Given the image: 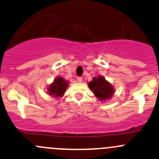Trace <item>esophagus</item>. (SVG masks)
<instances>
[{
	"instance_id": "1",
	"label": "esophagus",
	"mask_w": 159,
	"mask_h": 159,
	"mask_svg": "<svg viewBox=\"0 0 159 159\" xmlns=\"http://www.w3.org/2000/svg\"><path fill=\"white\" fill-rule=\"evenodd\" d=\"M77 81L79 83L82 82V78H81V77H78V78H77Z\"/></svg>"
}]
</instances>
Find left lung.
<instances>
[{
    "label": "left lung",
    "instance_id": "obj_1",
    "mask_svg": "<svg viewBox=\"0 0 159 159\" xmlns=\"http://www.w3.org/2000/svg\"><path fill=\"white\" fill-rule=\"evenodd\" d=\"M88 84L94 96L102 102L112 98L115 93L114 87L101 75L93 78L92 81L88 82Z\"/></svg>",
    "mask_w": 159,
    "mask_h": 159
}]
</instances>
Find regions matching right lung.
Returning <instances> with one entry per match:
<instances>
[{"mask_svg": "<svg viewBox=\"0 0 159 159\" xmlns=\"http://www.w3.org/2000/svg\"><path fill=\"white\" fill-rule=\"evenodd\" d=\"M69 81H66L61 77H57L54 79L52 83L49 84L46 88V93L49 96L55 98H60L64 96L67 88H68Z\"/></svg>", "mask_w": 159, "mask_h": 159, "instance_id": "1", "label": "right lung"}]
</instances>
